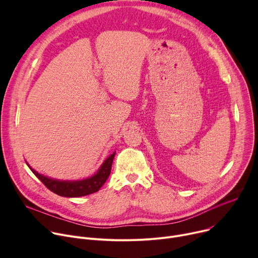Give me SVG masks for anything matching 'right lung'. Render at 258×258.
I'll use <instances>...</instances> for the list:
<instances>
[{
  "label": "right lung",
  "mask_w": 258,
  "mask_h": 258,
  "mask_svg": "<svg viewBox=\"0 0 258 258\" xmlns=\"http://www.w3.org/2000/svg\"><path fill=\"white\" fill-rule=\"evenodd\" d=\"M115 156V152L105 159L100 168L95 174L87 178L78 179V180H61L56 178H51L44 174L35 171L27 162V166L34 173L44 185L53 193L62 196V197H82L93 194L100 190L107 180L110 171H111L112 162Z\"/></svg>",
  "instance_id": "right-lung-1"
}]
</instances>
